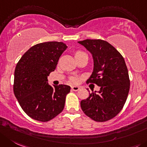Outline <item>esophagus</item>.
Segmentation results:
<instances>
[{
	"label": "esophagus",
	"instance_id": "1",
	"mask_svg": "<svg viewBox=\"0 0 147 147\" xmlns=\"http://www.w3.org/2000/svg\"><path fill=\"white\" fill-rule=\"evenodd\" d=\"M71 89H72V90H74V91H78L80 89V87H78V86H72Z\"/></svg>",
	"mask_w": 147,
	"mask_h": 147
}]
</instances>
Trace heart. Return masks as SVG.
Returning a JSON list of instances; mask_svg holds the SVG:
<instances>
[{
	"instance_id": "1",
	"label": "heart",
	"mask_w": 147,
	"mask_h": 147,
	"mask_svg": "<svg viewBox=\"0 0 147 147\" xmlns=\"http://www.w3.org/2000/svg\"><path fill=\"white\" fill-rule=\"evenodd\" d=\"M83 53V52H81V51H77L76 53H75V56H77V55H79V54H80V53ZM71 81H72V83H77V82H78V78H72V79H71Z\"/></svg>"
}]
</instances>
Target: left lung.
<instances>
[{
    "mask_svg": "<svg viewBox=\"0 0 147 147\" xmlns=\"http://www.w3.org/2000/svg\"><path fill=\"white\" fill-rule=\"evenodd\" d=\"M78 42L93 57V72L87 83L100 86L98 91L92 90L86 99L80 101L81 109L95 121H107L121 111L129 92V75L124 58L103 40L86 39Z\"/></svg>",
    "mask_w": 147,
    "mask_h": 147,
    "instance_id": "8db88e82",
    "label": "left lung"
}]
</instances>
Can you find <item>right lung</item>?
<instances>
[{
  "label": "right lung",
  "mask_w": 147,
  "mask_h": 147,
  "mask_svg": "<svg viewBox=\"0 0 147 147\" xmlns=\"http://www.w3.org/2000/svg\"><path fill=\"white\" fill-rule=\"evenodd\" d=\"M67 46L62 42H45L30 48L15 68L13 93L24 112L31 118L48 122L62 112L67 85L51 86L48 76L57 67Z\"/></svg>",
  "instance_id": "right-lung-1"
}]
</instances>
